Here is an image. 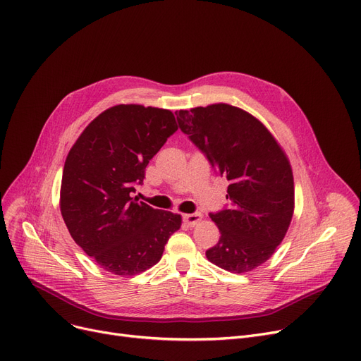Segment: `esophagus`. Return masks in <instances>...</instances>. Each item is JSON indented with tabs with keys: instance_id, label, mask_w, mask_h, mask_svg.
<instances>
[{
	"instance_id": "obj_1",
	"label": "esophagus",
	"mask_w": 361,
	"mask_h": 361,
	"mask_svg": "<svg viewBox=\"0 0 361 361\" xmlns=\"http://www.w3.org/2000/svg\"><path fill=\"white\" fill-rule=\"evenodd\" d=\"M200 219H202V215H200L199 212L183 215V221H184L187 226H190V227H193L195 224H197V223L200 221Z\"/></svg>"
}]
</instances>
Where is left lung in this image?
<instances>
[{"label":"left lung","mask_w":361,"mask_h":361,"mask_svg":"<svg viewBox=\"0 0 361 361\" xmlns=\"http://www.w3.org/2000/svg\"><path fill=\"white\" fill-rule=\"evenodd\" d=\"M177 121L228 181V205L209 214L221 238L207 258L233 273L257 269L283 240L293 214V176L285 152L257 118L230 104L180 111Z\"/></svg>","instance_id":"1"}]
</instances>
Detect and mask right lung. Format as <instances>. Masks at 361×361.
I'll return each instance as SVG.
<instances>
[{
  "label": "right lung",
  "mask_w": 361,
  "mask_h": 361,
  "mask_svg": "<svg viewBox=\"0 0 361 361\" xmlns=\"http://www.w3.org/2000/svg\"><path fill=\"white\" fill-rule=\"evenodd\" d=\"M177 130L166 109L119 104L94 119L68 154L61 216L76 245L109 273L150 269L181 226L180 215L131 197L149 161Z\"/></svg>",
  "instance_id": "add662e5"
}]
</instances>
